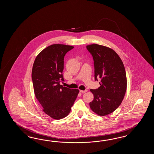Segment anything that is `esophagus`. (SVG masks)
I'll return each instance as SVG.
<instances>
[{
	"instance_id": "obj_1",
	"label": "esophagus",
	"mask_w": 154,
	"mask_h": 154,
	"mask_svg": "<svg viewBox=\"0 0 154 154\" xmlns=\"http://www.w3.org/2000/svg\"><path fill=\"white\" fill-rule=\"evenodd\" d=\"M88 91L87 90H80V92H82V93H84V92H86Z\"/></svg>"
}]
</instances>
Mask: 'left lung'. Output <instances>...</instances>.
<instances>
[{
  "label": "left lung",
  "mask_w": 154,
  "mask_h": 154,
  "mask_svg": "<svg viewBox=\"0 0 154 154\" xmlns=\"http://www.w3.org/2000/svg\"><path fill=\"white\" fill-rule=\"evenodd\" d=\"M86 48L94 59L95 81L101 80L98 88L90 90L94 98L90 107L97 115L106 116L115 111L125 97L127 90L125 66L111 48L97 44L88 45Z\"/></svg>",
  "instance_id": "obj_1"
}]
</instances>
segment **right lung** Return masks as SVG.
<instances>
[{
    "label": "right lung",
    "instance_id": "1",
    "mask_svg": "<svg viewBox=\"0 0 154 154\" xmlns=\"http://www.w3.org/2000/svg\"><path fill=\"white\" fill-rule=\"evenodd\" d=\"M73 48L60 44L51 45L39 53L33 65L32 80L36 98L44 112L55 119L68 115L79 92L60 84L64 81V56Z\"/></svg>",
    "mask_w": 154,
    "mask_h": 154
}]
</instances>
